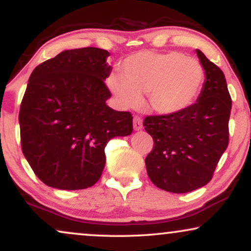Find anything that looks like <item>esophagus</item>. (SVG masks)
<instances>
[{"instance_id":"1","label":"esophagus","mask_w":251,"mask_h":251,"mask_svg":"<svg viewBox=\"0 0 251 251\" xmlns=\"http://www.w3.org/2000/svg\"><path fill=\"white\" fill-rule=\"evenodd\" d=\"M143 128V120L139 116H135L133 118V129L140 130Z\"/></svg>"}]
</instances>
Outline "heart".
Segmentation results:
<instances>
[{
	"mask_svg": "<svg viewBox=\"0 0 251 251\" xmlns=\"http://www.w3.org/2000/svg\"><path fill=\"white\" fill-rule=\"evenodd\" d=\"M121 75L108 78L109 88L123 107H138L142 94L161 114H175L195 101L204 82V70L197 59L180 52L140 51L126 57Z\"/></svg>",
	"mask_w": 251,
	"mask_h": 251,
	"instance_id": "heart-1",
	"label": "heart"
}]
</instances>
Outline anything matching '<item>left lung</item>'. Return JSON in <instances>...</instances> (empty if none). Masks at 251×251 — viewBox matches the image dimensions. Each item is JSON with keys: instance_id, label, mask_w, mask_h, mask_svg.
Returning a JSON list of instances; mask_svg holds the SVG:
<instances>
[{"instance_id": "obj_1", "label": "left lung", "mask_w": 251, "mask_h": 251, "mask_svg": "<svg viewBox=\"0 0 251 251\" xmlns=\"http://www.w3.org/2000/svg\"><path fill=\"white\" fill-rule=\"evenodd\" d=\"M205 82L195 104L175 114L144 119L153 150L146 156L147 175L161 190L187 193L207 185L228 145L232 99L225 75L197 50Z\"/></svg>"}]
</instances>
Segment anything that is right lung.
<instances>
[{
  "mask_svg": "<svg viewBox=\"0 0 251 251\" xmlns=\"http://www.w3.org/2000/svg\"><path fill=\"white\" fill-rule=\"evenodd\" d=\"M107 50H65L35 67L19 111L22 150L34 174L48 186L83 190L104 170L105 146L132 132L130 112L106 100L112 68Z\"/></svg>",
  "mask_w": 251,
  "mask_h": 251,
  "instance_id": "add662e5",
  "label": "right lung"
}]
</instances>
